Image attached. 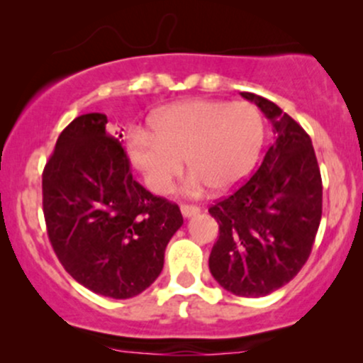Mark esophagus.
I'll list each match as a JSON object with an SVG mask.
<instances>
[{"instance_id": "obj_1", "label": "esophagus", "mask_w": 363, "mask_h": 363, "mask_svg": "<svg viewBox=\"0 0 363 363\" xmlns=\"http://www.w3.org/2000/svg\"><path fill=\"white\" fill-rule=\"evenodd\" d=\"M181 211L186 218H189V216L198 215L201 210H199V206H196V205H181Z\"/></svg>"}]
</instances>
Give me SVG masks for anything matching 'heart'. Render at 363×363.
Listing matches in <instances>:
<instances>
[{
	"mask_svg": "<svg viewBox=\"0 0 363 363\" xmlns=\"http://www.w3.org/2000/svg\"><path fill=\"white\" fill-rule=\"evenodd\" d=\"M262 136V118L251 104L186 101L158 112L152 121V135L133 133L129 155L157 194L172 191L184 160L193 172L187 193H201L206 184L227 191L249 176Z\"/></svg>",
	"mask_w": 363,
	"mask_h": 363,
	"instance_id": "1",
	"label": "heart"
}]
</instances>
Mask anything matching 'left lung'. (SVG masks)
<instances>
[{
  "label": "left lung",
  "instance_id": "1",
  "mask_svg": "<svg viewBox=\"0 0 363 363\" xmlns=\"http://www.w3.org/2000/svg\"><path fill=\"white\" fill-rule=\"evenodd\" d=\"M240 95L272 121L274 141L252 177L208 210L220 230L210 272L234 295L264 297L309 259L323 215V181L301 124L268 99Z\"/></svg>",
  "mask_w": 363,
  "mask_h": 363
}]
</instances>
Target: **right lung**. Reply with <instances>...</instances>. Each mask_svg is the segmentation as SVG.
Listing matches in <instances>:
<instances>
[{
	"instance_id": "obj_1",
	"label": "right lung",
	"mask_w": 363,
	"mask_h": 363,
	"mask_svg": "<svg viewBox=\"0 0 363 363\" xmlns=\"http://www.w3.org/2000/svg\"><path fill=\"white\" fill-rule=\"evenodd\" d=\"M121 138L101 112L73 119L44 167L43 210L62 268L95 294L131 298L160 274L182 215L133 179Z\"/></svg>"
}]
</instances>
